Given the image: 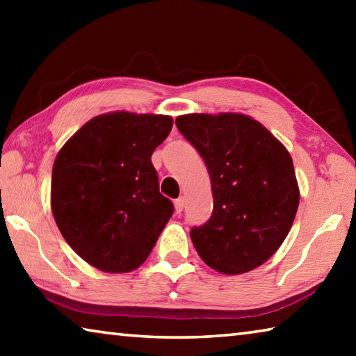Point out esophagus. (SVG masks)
Returning a JSON list of instances; mask_svg holds the SVG:
<instances>
[{"instance_id": "34e87169", "label": "esophagus", "mask_w": 356, "mask_h": 356, "mask_svg": "<svg viewBox=\"0 0 356 356\" xmlns=\"http://www.w3.org/2000/svg\"><path fill=\"white\" fill-rule=\"evenodd\" d=\"M174 207H176V213H180L184 210V207H185V197H177L176 201H174Z\"/></svg>"}]
</instances>
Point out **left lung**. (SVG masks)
<instances>
[{"instance_id": "obj_1", "label": "left lung", "mask_w": 356, "mask_h": 356, "mask_svg": "<svg viewBox=\"0 0 356 356\" xmlns=\"http://www.w3.org/2000/svg\"><path fill=\"white\" fill-rule=\"evenodd\" d=\"M176 125L212 182V216L190 231L197 254L225 275L259 267L284 242L298 209L291 154L245 114H185Z\"/></svg>"}]
</instances>
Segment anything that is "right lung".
<instances>
[{"instance_id":"add662e5","label":"right lung","mask_w":356,"mask_h":356,"mask_svg":"<svg viewBox=\"0 0 356 356\" xmlns=\"http://www.w3.org/2000/svg\"><path fill=\"white\" fill-rule=\"evenodd\" d=\"M171 129L163 114H100L59 150L53 216L70 248L102 272L140 267L171 218L174 206L150 161Z\"/></svg>"}]
</instances>
